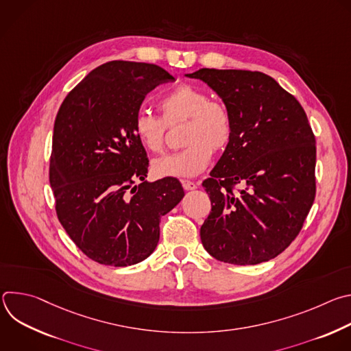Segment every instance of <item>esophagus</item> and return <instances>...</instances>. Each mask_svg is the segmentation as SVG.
<instances>
[{
	"label": "esophagus",
	"mask_w": 351,
	"mask_h": 351,
	"mask_svg": "<svg viewBox=\"0 0 351 351\" xmlns=\"http://www.w3.org/2000/svg\"><path fill=\"white\" fill-rule=\"evenodd\" d=\"M182 186L184 190H195L197 189V183H194L191 180H182Z\"/></svg>",
	"instance_id": "esophagus-1"
}]
</instances>
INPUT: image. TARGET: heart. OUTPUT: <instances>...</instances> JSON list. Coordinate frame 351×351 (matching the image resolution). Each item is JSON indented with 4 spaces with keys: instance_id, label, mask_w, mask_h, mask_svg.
Here are the masks:
<instances>
[{
    "instance_id": "obj_1",
    "label": "heart",
    "mask_w": 351,
    "mask_h": 351,
    "mask_svg": "<svg viewBox=\"0 0 351 351\" xmlns=\"http://www.w3.org/2000/svg\"><path fill=\"white\" fill-rule=\"evenodd\" d=\"M162 118L140 111L133 121V132L149 153L160 154L165 148L167 125L187 121L180 153L165 156L153 162L157 176L191 178L202 173L213 160V152H225L232 141L233 119L229 108L211 99L204 88L179 84L164 94L158 103Z\"/></svg>"
}]
</instances>
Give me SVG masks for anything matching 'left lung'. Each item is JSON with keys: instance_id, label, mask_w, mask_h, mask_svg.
<instances>
[{"instance_id": "1", "label": "left lung", "mask_w": 351, "mask_h": 351, "mask_svg": "<svg viewBox=\"0 0 351 351\" xmlns=\"http://www.w3.org/2000/svg\"><path fill=\"white\" fill-rule=\"evenodd\" d=\"M229 108L233 136L203 182L211 213L199 229L207 252L234 265L279 256L315 198V137L297 99L263 72L198 69ZM240 182L243 189L234 193Z\"/></svg>"}]
</instances>
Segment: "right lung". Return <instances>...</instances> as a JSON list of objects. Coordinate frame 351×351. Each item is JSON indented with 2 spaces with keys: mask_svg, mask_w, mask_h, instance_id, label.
<instances>
[{
  "mask_svg": "<svg viewBox=\"0 0 351 351\" xmlns=\"http://www.w3.org/2000/svg\"><path fill=\"white\" fill-rule=\"evenodd\" d=\"M173 80L154 64L111 61L93 69L57 114L49 160L57 217L98 264L145 260L158 244L161 217L184 195L173 178L145 180L148 158L133 132L145 95Z\"/></svg>",
  "mask_w": 351,
  "mask_h": 351,
  "instance_id": "1",
  "label": "right lung"
}]
</instances>
